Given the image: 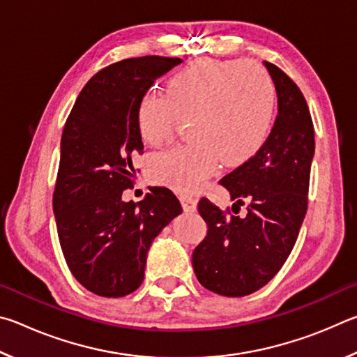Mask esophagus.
I'll return each mask as SVG.
<instances>
[{"label":"esophagus","mask_w":357,"mask_h":357,"mask_svg":"<svg viewBox=\"0 0 357 357\" xmlns=\"http://www.w3.org/2000/svg\"><path fill=\"white\" fill-rule=\"evenodd\" d=\"M179 200H181V204H183L184 211H187V213H192V211L197 209L195 197H192V195H179Z\"/></svg>","instance_id":"obj_1"}]
</instances>
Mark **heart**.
<instances>
[{
	"instance_id": "obj_1",
	"label": "heart",
	"mask_w": 357,
	"mask_h": 357,
	"mask_svg": "<svg viewBox=\"0 0 357 357\" xmlns=\"http://www.w3.org/2000/svg\"><path fill=\"white\" fill-rule=\"evenodd\" d=\"M277 91L261 66L243 59H198L173 74L165 93H144L137 107L143 142L159 146L189 118L190 138L149 159V178L193 192L219 167L253 159L273 132Z\"/></svg>"
}]
</instances>
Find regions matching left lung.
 <instances>
[{
  "instance_id": "8db88e82",
  "label": "left lung",
  "mask_w": 357,
  "mask_h": 357,
  "mask_svg": "<svg viewBox=\"0 0 357 357\" xmlns=\"http://www.w3.org/2000/svg\"><path fill=\"white\" fill-rule=\"evenodd\" d=\"M273 77L279 114L261 151L219 184L233 200L239 217L203 197L198 213L208 233L192 253L202 285L217 294L241 298L263 288L291 253L309 204L310 167L315 135L304 94L275 64L266 61ZM238 211H236V209Z\"/></svg>"
}]
</instances>
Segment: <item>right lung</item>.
I'll list each match as a JSON object with an SVG mask.
<instances>
[{"label": "right lung", "instance_id": "1", "mask_svg": "<svg viewBox=\"0 0 357 357\" xmlns=\"http://www.w3.org/2000/svg\"><path fill=\"white\" fill-rule=\"evenodd\" d=\"M181 61L153 55L107 66L84 84L66 119L53 213L72 275L98 296L134 293L154 238L183 213L167 187L149 189L138 203L121 200L135 184L132 159L143 154L138 102Z\"/></svg>", "mask_w": 357, "mask_h": 357}]
</instances>
